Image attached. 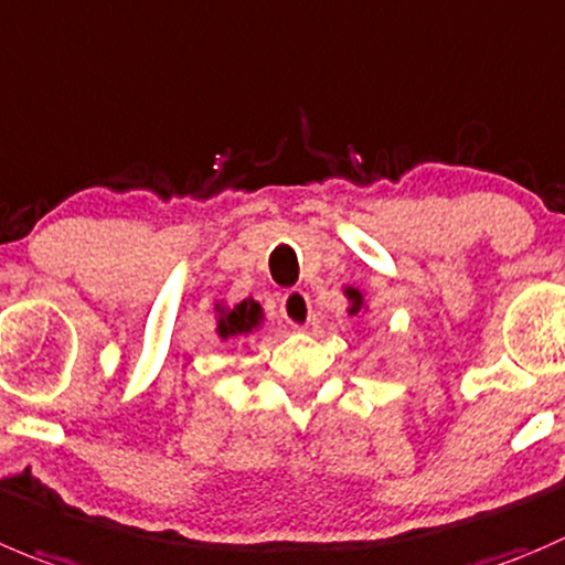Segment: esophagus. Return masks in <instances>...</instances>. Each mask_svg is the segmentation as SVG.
<instances>
[{"label":"esophagus","instance_id":"obj_1","mask_svg":"<svg viewBox=\"0 0 565 565\" xmlns=\"http://www.w3.org/2000/svg\"><path fill=\"white\" fill-rule=\"evenodd\" d=\"M279 316L291 327H308L313 308H310V297L299 288H291L279 297Z\"/></svg>","mask_w":565,"mask_h":565}]
</instances>
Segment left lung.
I'll use <instances>...</instances> for the list:
<instances>
[{
  "label": "left lung",
  "instance_id": "obj_1",
  "mask_svg": "<svg viewBox=\"0 0 565 565\" xmlns=\"http://www.w3.org/2000/svg\"><path fill=\"white\" fill-rule=\"evenodd\" d=\"M347 299H349V316H358L360 310L366 308V299H363V294L358 291V288H347Z\"/></svg>",
  "mask_w": 565,
  "mask_h": 565
}]
</instances>
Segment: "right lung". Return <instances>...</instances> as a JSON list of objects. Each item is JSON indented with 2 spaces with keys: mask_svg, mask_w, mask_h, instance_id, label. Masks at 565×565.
I'll list each match as a JSON object with an SVG mask.
<instances>
[{
  "mask_svg": "<svg viewBox=\"0 0 565 565\" xmlns=\"http://www.w3.org/2000/svg\"><path fill=\"white\" fill-rule=\"evenodd\" d=\"M263 324V308L255 299H244L238 305L216 302V335L227 341H238L255 332Z\"/></svg>",
  "mask_w": 565,
  "mask_h": 565,
  "instance_id": "1",
  "label": "right lung"
}]
</instances>
